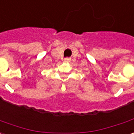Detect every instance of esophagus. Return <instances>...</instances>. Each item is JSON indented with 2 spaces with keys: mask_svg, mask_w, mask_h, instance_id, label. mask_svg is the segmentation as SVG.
Instances as JSON below:
<instances>
[{
  "mask_svg": "<svg viewBox=\"0 0 134 134\" xmlns=\"http://www.w3.org/2000/svg\"><path fill=\"white\" fill-rule=\"evenodd\" d=\"M65 61H67V62H70V61H71V58H65Z\"/></svg>",
  "mask_w": 134,
  "mask_h": 134,
  "instance_id": "esophagus-1",
  "label": "esophagus"
}]
</instances>
